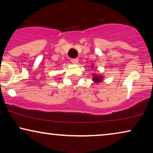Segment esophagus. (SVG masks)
Listing matches in <instances>:
<instances>
[{
	"label": "esophagus",
	"instance_id": "obj_1",
	"mask_svg": "<svg viewBox=\"0 0 153 153\" xmlns=\"http://www.w3.org/2000/svg\"><path fill=\"white\" fill-rule=\"evenodd\" d=\"M71 62L73 64H74V65H77V64L78 63L79 60H78V58H74V59H71Z\"/></svg>",
	"mask_w": 153,
	"mask_h": 153
}]
</instances>
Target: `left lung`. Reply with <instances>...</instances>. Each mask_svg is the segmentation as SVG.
<instances>
[{
	"instance_id": "obj_1",
	"label": "left lung",
	"mask_w": 153,
	"mask_h": 153,
	"mask_svg": "<svg viewBox=\"0 0 153 153\" xmlns=\"http://www.w3.org/2000/svg\"><path fill=\"white\" fill-rule=\"evenodd\" d=\"M93 68L94 67V65H92L91 66ZM93 81L95 83H100V82H102V80H103V78H104V76H102V75H100V74H93Z\"/></svg>"
}]
</instances>
